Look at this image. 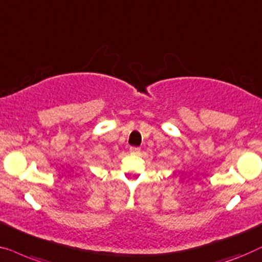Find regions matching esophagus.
<instances>
[{
    "label": "esophagus",
    "mask_w": 262,
    "mask_h": 262,
    "mask_svg": "<svg viewBox=\"0 0 262 262\" xmlns=\"http://www.w3.org/2000/svg\"><path fill=\"white\" fill-rule=\"evenodd\" d=\"M129 150L133 154H138V153H140V147H130Z\"/></svg>",
    "instance_id": "34e87169"
}]
</instances>
